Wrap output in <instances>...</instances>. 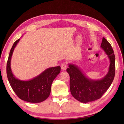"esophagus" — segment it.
Listing matches in <instances>:
<instances>
[{"instance_id":"34e87169","label":"esophagus","mask_w":124,"mask_h":124,"mask_svg":"<svg viewBox=\"0 0 124 124\" xmlns=\"http://www.w3.org/2000/svg\"><path fill=\"white\" fill-rule=\"evenodd\" d=\"M67 63L64 62V63H63L61 64V68L62 70H65L67 69Z\"/></svg>"}]
</instances>
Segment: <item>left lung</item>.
I'll return each mask as SVG.
<instances>
[{"mask_svg": "<svg viewBox=\"0 0 124 124\" xmlns=\"http://www.w3.org/2000/svg\"><path fill=\"white\" fill-rule=\"evenodd\" d=\"M101 47L110 61L107 74L101 79L93 80L86 77L80 68L69 64L67 69L70 76V89L72 95L82 103L95 101L101 98L111 85L115 75V56L111 45L104 37Z\"/></svg>", "mask_w": 124, "mask_h": 124, "instance_id": "left-lung-1", "label": "left lung"}]
</instances>
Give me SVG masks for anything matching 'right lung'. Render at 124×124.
<instances>
[{"label": "right lung", "instance_id": "right-lung-1", "mask_svg": "<svg viewBox=\"0 0 124 124\" xmlns=\"http://www.w3.org/2000/svg\"><path fill=\"white\" fill-rule=\"evenodd\" d=\"M20 41L17 39L10 51L7 62V76L13 90L23 101L30 103H40L48 98L51 91L53 81L61 71L60 66L48 68L40 75L29 80L18 79L13 74L10 61L13 51Z\"/></svg>", "mask_w": 124, "mask_h": 124}]
</instances>
